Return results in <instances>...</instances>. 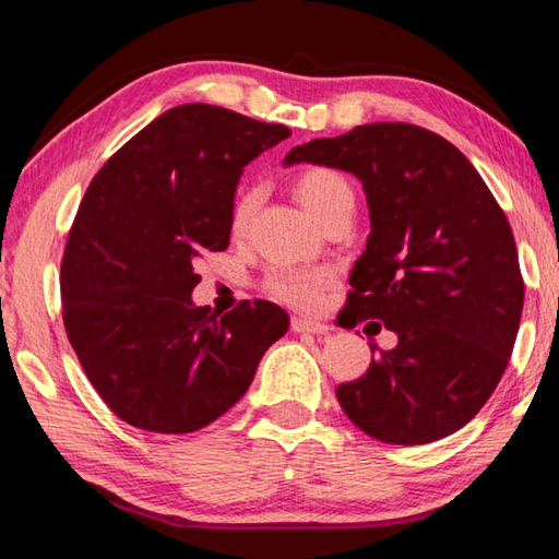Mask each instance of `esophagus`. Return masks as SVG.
I'll return each instance as SVG.
<instances>
[{
    "mask_svg": "<svg viewBox=\"0 0 559 559\" xmlns=\"http://www.w3.org/2000/svg\"><path fill=\"white\" fill-rule=\"evenodd\" d=\"M292 331H295V334H317L319 336V334H326L329 326L321 324V321L295 317V319H292Z\"/></svg>",
    "mask_w": 559,
    "mask_h": 559,
    "instance_id": "esophagus-1",
    "label": "esophagus"
}]
</instances>
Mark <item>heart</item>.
<instances>
[{"label":"heart","mask_w":559,"mask_h":559,"mask_svg":"<svg viewBox=\"0 0 559 559\" xmlns=\"http://www.w3.org/2000/svg\"><path fill=\"white\" fill-rule=\"evenodd\" d=\"M295 193L301 205L314 215L319 223H324L331 215L341 209L354 203V191H350L348 181L334 169H317L301 171L295 179ZM260 193L254 186H245L238 193L230 211V230L233 235H242L258 209ZM331 274L326 270H295V267H280L272 270L264 280V289L270 292L274 299L285 301L289 307L297 309H314L324 292L331 287Z\"/></svg>","instance_id":"b5f03b06"}]
</instances>
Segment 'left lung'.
<instances>
[{
	"label": "left lung",
	"instance_id": "left-lung-1",
	"mask_svg": "<svg viewBox=\"0 0 559 559\" xmlns=\"http://www.w3.org/2000/svg\"><path fill=\"white\" fill-rule=\"evenodd\" d=\"M301 162L364 183L370 235L350 270L346 324L378 319L397 334L393 350L336 388L341 407L388 444L454 435L493 395L521 326L525 287L506 213L472 162L417 124L311 140L285 156Z\"/></svg>",
	"mask_w": 559,
	"mask_h": 559
}]
</instances>
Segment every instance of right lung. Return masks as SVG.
Listing matches in <instances>:
<instances>
[{
	"label": "right lung",
	"mask_w": 559,
	"mask_h": 559,
	"mask_svg": "<svg viewBox=\"0 0 559 559\" xmlns=\"http://www.w3.org/2000/svg\"><path fill=\"white\" fill-rule=\"evenodd\" d=\"M289 127L191 103L156 117L87 186L61 262L63 324L97 395L127 425L195 432L248 393L289 317L272 301L195 307L203 252L230 242L242 166Z\"/></svg>",
	"instance_id": "right-lung-1"
}]
</instances>
